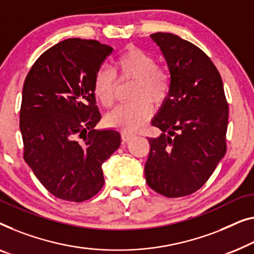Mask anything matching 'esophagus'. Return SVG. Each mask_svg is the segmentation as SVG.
<instances>
[{"label": "esophagus", "mask_w": 254, "mask_h": 254, "mask_svg": "<svg viewBox=\"0 0 254 254\" xmlns=\"http://www.w3.org/2000/svg\"><path fill=\"white\" fill-rule=\"evenodd\" d=\"M134 134H130V133H126V131H123V133H121V138H123V142L124 143H127V142H129L131 138H134Z\"/></svg>", "instance_id": "obj_1"}]
</instances>
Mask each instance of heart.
Listing matches in <instances>:
<instances>
[{
	"mask_svg": "<svg viewBox=\"0 0 254 254\" xmlns=\"http://www.w3.org/2000/svg\"><path fill=\"white\" fill-rule=\"evenodd\" d=\"M116 75L121 79H133L131 102L123 103L105 117L106 125L133 133L142 127L151 116V104H160L170 91V75L158 66L152 55L138 48H129L117 58L113 71L100 68L94 78L95 96L102 105L110 106L115 100Z\"/></svg>",
	"mask_w": 254,
	"mask_h": 254,
	"instance_id": "obj_1",
	"label": "heart"
}]
</instances>
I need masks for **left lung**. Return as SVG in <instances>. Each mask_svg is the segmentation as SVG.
Masks as SVG:
<instances>
[{
  "label": "left lung",
  "instance_id": "left-lung-1",
  "mask_svg": "<svg viewBox=\"0 0 254 254\" xmlns=\"http://www.w3.org/2000/svg\"><path fill=\"white\" fill-rule=\"evenodd\" d=\"M171 74L167 97L151 125L144 166L148 186L168 198L200 189L226 154L228 103L221 75L203 50L171 33L150 35Z\"/></svg>",
  "mask_w": 254,
  "mask_h": 254
}]
</instances>
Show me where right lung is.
<instances>
[{
  "label": "right lung",
  "mask_w": 254,
  "mask_h": 254,
  "mask_svg": "<svg viewBox=\"0 0 254 254\" xmlns=\"http://www.w3.org/2000/svg\"><path fill=\"white\" fill-rule=\"evenodd\" d=\"M112 50L96 40H64L45 51L25 79L19 116L24 159L63 200L95 196L104 186L102 164L120 146L118 130L94 129L101 120L94 78Z\"/></svg>",
  "instance_id": "1"
}]
</instances>
